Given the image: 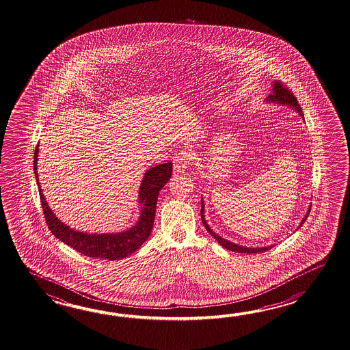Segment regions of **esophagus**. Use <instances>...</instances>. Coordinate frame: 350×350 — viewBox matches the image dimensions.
<instances>
[{"label":"esophagus","instance_id":"obj_1","mask_svg":"<svg viewBox=\"0 0 350 350\" xmlns=\"http://www.w3.org/2000/svg\"><path fill=\"white\" fill-rule=\"evenodd\" d=\"M189 164H190V154L181 152L174 160V172L176 174H184L189 169Z\"/></svg>","mask_w":350,"mask_h":350}]
</instances>
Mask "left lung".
<instances>
[{
  "mask_svg": "<svg viewBox=\"0 0 350 350\" xmlns=\"http://www.w3.org/2000/svg\"><path fill=\"white\" fill-rule=\"evenodd\" d=\"M267 103H275V104L279 105H288L291 109L293 110H295V111L304 119V113H303V109L300 107V105L297 104V97L293 95V92H291V90L286 89L285 86H284L282 82L274 81L273 82V91H271V94L269 95L267 98ZM310 208L312 206H309L308 208V211H306V214H305L304 217H303V220L300 221V225L297 226V229L304 224L305 220H306V217L309 215V213H310ZM201 221L204 224V226H205V229L208 230V232H210V235L213 237V238L215 239L216 241L220 244V245L225 247V249H228V250H231V252H235V253H246V254H254V253H264V252H267L269 249H271L274 245H268V246H261V247H252V246H243L239 245V244H235V243H231L229 240H226V239L221 238L220 235H217L215 231L213 230L210 226H208V221L205 220V204H204V200L201 199Z\"/></svg>",
  "mask_w": 350,
  "mask_h": 350,
  "instance_id": "1",
  "label": "left lung"
}]
</instances>
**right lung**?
Masks as SVG:
<instances>
[{"mask_svg":"<svg viewBox=\"0 0 350 350\" xmlns=\"http://www.w3.org/2000/svg\"><path fill=\"white\" fill-rule=\"evenodd\" d=\"M38 146L40 145L36 146L33 155V172L38 181V193L45 214L46 223L56 238L86 256L107 260H118L126 258L130 254L136 252L148 240L155 220L159 191L172 178V163L155 165L144 174L142 185L139 187L137 200L140 206V216L131 228L120 232L90 234L75 230L66 224L62 223L47 205L45 195L42 193V189L38 183Z\"/></svg>","mask_w":350,"mask_h":350,"instance_id":"add662e5","label":"right lung"}]
</instances>
